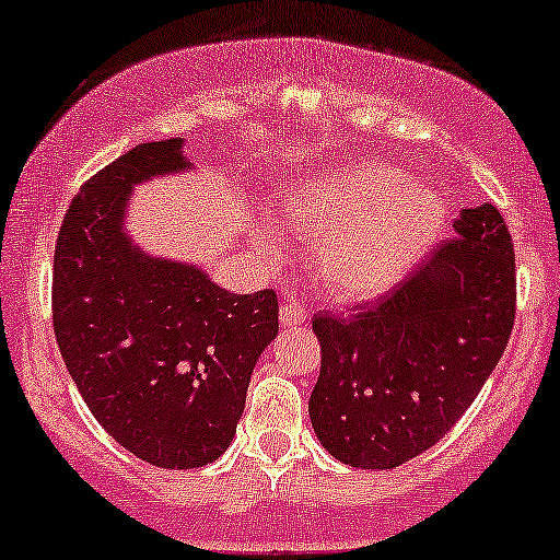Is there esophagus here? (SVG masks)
I'll use <instances>...</instances> for the list:
<instances>
[{
	"mask_svg": "<svg viewBox=\"0 0 560 560\" xmlns=\"http://www.w3.org/2000/svg\"><path fill=\"white\" fill-rule=\"evenodd\" d=\"M308 322V308L299 299L282 301L280 306V324L282 327H301Z\"/></svg>",
	"mask_w": 560,
	"mask_h": 560,
	"instance_id": "34e87169",
	"label": "esophagus"
}]
</instances>
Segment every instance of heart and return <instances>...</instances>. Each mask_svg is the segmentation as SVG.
Here are the masks:
<instances>
[{"instance_id":"b5f03b06","label":"heart","mask_w":560,"mask_h":560,"mask_svg":"<svg viewBox=\"0 0 560 560\" xmlns=\"http://www.w3.org/2000/svg\"><path fill=\"white\" fill-rule=\"evenodd\" d=\"M444 220L431 186L407 184L382 161H355L303 178L282 195L280 223L316 241V272L340 301H369L389 291L428 252ZM275 252V228L254 231Z\"/></svg>"}]
</instances>
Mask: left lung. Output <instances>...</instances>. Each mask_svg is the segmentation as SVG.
<instances>
[{
  "mask_svg": "<svg viewBox=\"0 0 560 560\" xmlns=\"http://www.w3.org/2000/svg\"><path fill=\"white\" fill-rule=\"evenodd\" d=\"M457 238L376 306L316 314L322 371L308 416L335 459L392 470L444 439L506 350L516 314L514 246L493 205L462 210Z\"/></svg>",
  "mask_w": 560,
  "mask_h": 560,
  "instance_id": "1",
  "label": "left lung"
}]
</instances>
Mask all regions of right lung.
Here are the masks:
<instances>
[{
	"mask_svg": "<svg viewBox=\"0 0 560 560\" xmlns=\"http://www.w3.org/2000/svg\"><path fill=\"white\" fill-rule=\"evenodd\" d=\"M182 148V137L137 144L82 186L61 223L51 285L54 332L90 412L165 470L202 467L231 446L280 312L275 291L236 295L127 236V197L189 168Z\"/></svg>",
	"mask_w": 560,
	"mask_h": 560,
	"instance_id": "obj_1",
	"label": "right lung"
}]
</instances>
